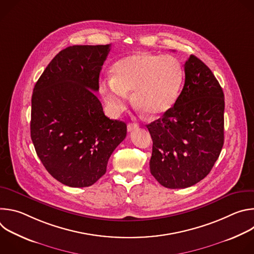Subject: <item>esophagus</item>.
I'll use <instances>...</instances> for the list:
<instances>
[{"label": "esophagus", "instance_id": "34e87169", "mask_svg": "<svg viewBox=\"0 0 254 254\" xmlns=\"http://www.w3.org/2000/svg\"><path fill=\"white\" fill-rule=\"evenodd\" d=\"M136 128H138V125H137V124L130 123V124L127 125V130H128V131H131V130L136 129Z\"/></svg>", "mask_w": 254, "mask_h": 254}]
</instances>
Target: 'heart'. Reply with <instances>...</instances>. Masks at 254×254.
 <instances>
[{"mask_svg":"<svg viewBox=\"0 0 254 254\" xmlns=\"http://www.w3.org/2000/svg\"><path fill=\"white\" fill-rule=\"evenodd\" d=\"M183 69L171 55L138 52L117 61L112 79L99 82L100 93L110 112L117 116L127 105V93L132 92L133 104L150 119L168 113L179 94Z\"/></svg>","mask_w":254,"mask_h":254,"instance_id":"b5f03b06","label":"heart"}]
</instances>
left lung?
<instances>
[{
	"label": "left lung",
	"mask_w": 254,
	"mask_h": 254,
	"mask_svg": "<svg viewBox=\"0 0 254 254\" xmlns=\"http://www.w3.org/2000/svg\"><path fill=\"white\" fill-rule=\"evenodd\" d=\"M185 84L174 106L147 126L152 139L151 174L170 189L203 180L224 143V93L210 68L191 55L184 65Z\"/></svg>",
	"instance_id": "left-lung-1"
}]
</instances>
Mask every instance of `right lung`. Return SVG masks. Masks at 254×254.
I'll return each mask as SVG.
<instances>
[{"label": "right lung", "mask_w": 254, "mask_h": 254, "mask_svg": "<svg viewBox=\"0 0 254 254\" xmlns=\"http://www.w3.org/2000/svg\"><path fill=\"white\" fill-rule=\"evenodd\" d=\"M110 51L111 44L69 46L33 89L30 129L36 153L48 173L69 187L93 185L127 135V125L105 117L94 93Z\"/></svg>", "instance_id": "obj_1"}]
</instances>
